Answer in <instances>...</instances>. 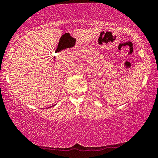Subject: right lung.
<instances>
[{
  "label": "right lung",
  "instance_id": "add662e5",
  "mask_svg": "<svg viewBox=\"0 0 158 158\" xmlns=\"http://www.w3.org/2000/svg\"><path fill=\"white\" fill-rule=\"evenodd\" d=\"M55 106V105H54V106ZM52 107V106H51Z\"/></svg>",
  "mask_w": 158,
  "mask_h": 158
}]
</instances>
